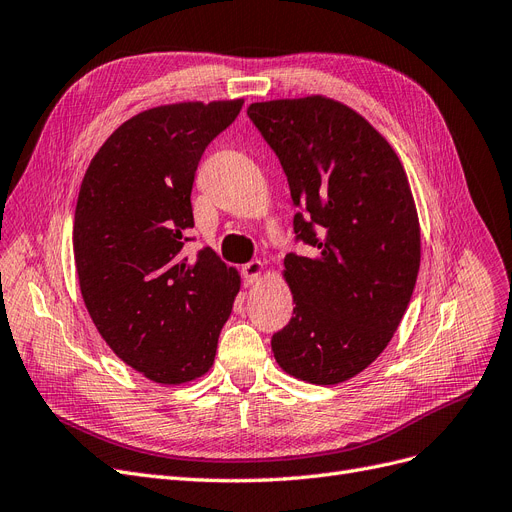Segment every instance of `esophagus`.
I'll use <instances>...</instances> for the list:
<instances>
[{"mask_svg":"<svg viewBox=\"0 0 512 512\" xmlns=\"http://www.w3.org/2000/svg\"><path fill=\"white\" fill-rule=\"evenodd\" d=\"M240 272H242L244 285H253V282H255V280L261 276V272H263V263L257 261V259H253V261H249V263H244Z\"/></svg>","mask_w":512,"mask_h":512,"instance_id":"obj_1","label":"esophagus"}]
</instances>
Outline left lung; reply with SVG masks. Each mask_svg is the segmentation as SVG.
<instances>
[{
    "label": "left lung",
    "instance_id": "1",
    "mask_svg": "<svg viewBox=\"0 0 512 512\" xmlns=\"http://www.w3.org/2000/svg\"><path fill=\"white\" fill-rule=\"evenodd\" d=\"M285 170L295 242L285 276L293 316L276 363L310 384L346 382L384 352L420 270V223L399 156L363 116L325 99L246 109Z\"/></svg>",
    "mask_w": 512,
    "mask_h": 512
}]
</instances>
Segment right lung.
<instances>
[{
	"label": "right lung",
	"mask_w": 512,
	"mask_h": 512,
	"mask_svg": "<svg viewBox=\"0 0 512 512\" xmlns=\"http://www.w3.org/2000/svg\"><path fill=\"white\" fill-rule=\"evenodd\" d=\"M242 109L179 103L126 120L92 158L75 206L73 255L92 323L158 384L211 369L240 276L213 249L183 255L198 162Z\"/></svg>",
	"instance_id": "add662e5"
}]
</instances>
